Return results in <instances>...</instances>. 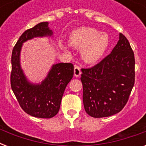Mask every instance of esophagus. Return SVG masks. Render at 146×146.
I'll return each mask as SVG.
<instances>
[{
  "label": "esophagus",
  "mask_w": 146,
  "mask_h": 146,
  "mask_svg": "<svg viewBox=\"0 0 146 146\" xmlns=\"http://www.w3.org/2000/svg\"><path fill=\"white\" fill-rule=\"evenodd\" d=\"M81 73H82V72H81L80 66H75V67H74V76L76 77H78L81 75Z\"/></svg>",
  "instance_id": "obj_1"
}]
</instances>
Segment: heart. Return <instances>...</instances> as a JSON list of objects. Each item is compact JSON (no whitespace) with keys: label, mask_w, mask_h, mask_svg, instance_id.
Listing matches in <instances>:
<instances>
[{"label":"heart","mask_w":146,"mask_h":146,"mask_svg":"<svg viewBox=\"0 0 146 146\" xmlns=\"http://www.w3.org/2000/svg\"><path fill=\"white\" fill-rule=\"evenodd\" d=\"M110 44V38L106 33H100L95 28L81 27L73 30L69 36V44L80 50L81 57L86 62L95 63L103 57ZM60 47L67 50L62 41Z\"/></svg>","instance_id":"obj_1"}]
</instances>
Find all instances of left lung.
Instances as JSON below:
<instances>
[{
  "label": "left lung",
  "mask_w": 146,
  "mask_h": 146,
  "mask_svg": "<svg viewBox=\"0 0 146 146\" xmlns=\"http://www.w3.org/2000/svg\"><path fill=\"white\" fill-rule=\"evenodd\" d=\"M85 111L92 117H109L122 110L135 82V58L128 40L120 33L111 53L91 68H82Z\"/></svg>",
  "instance_id": "obj_1"
}]
</instances>
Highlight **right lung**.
<instances>
[{
    "label": "right lung",
    "instance_id": "obj_1",
    "mask_svg": "<svg viewBox=\"0 0 146 146\" xmlns=\"http://www.w3.org/2000/svg\"><path fill=\"white\" fill-rule=\"evenodd\" d=\"M53 31L48 22H42L25 31L12 51L11 88L19 105L26 113L38 118H51L59 111L64 90L73 76L70 63L53 64L41 83L30 82L20 64V52L24 42L37 37H50Z\"/></svg>",
    "mask_w": 146,
    "mask_h": 146
}]
</instances>
